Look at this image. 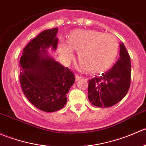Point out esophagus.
Here are the masks:
<instances>
[{
	"mask_svg": "<svg viewBox=\"0 0 146 146\" xmlns=\"http://www.w3.org/2000/svg\"><path fill=\"white\" fill-rule=\"evenodd\" d=\"M75 78H76V81H79V79H82V76H79V75H78V74H75Z\"/></svg>",
	"mask_w": 146,
	"mask_h": 146,
	"instance_id": "1",
	"label": "esophagus"
}]
</instances>
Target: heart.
Returning a JSON list of instances; mask_svg holds the SVG:
<instances>
[{
	"label": "heart",
	"instance_id": "b5f03b06",
	"mask_svg": "<svg viewBox=\"0 0 146 146\" xmlns=\"http://www.w3.org/2000/svg\"><path fill=\"white\" fill-rule=\"evenodd\" d=\"M67 44L60 41L59 50L66 62L77 50L80 67L92 72L104 71L111 67L119 54V44L115 36L94 30H75L70 35Z\"/></svg>",
	"mask_w": 146,
	"mask_h": 146
}]
</instances>
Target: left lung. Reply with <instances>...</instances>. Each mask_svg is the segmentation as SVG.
I'll list each match as a JSON object with an SVG mask.
<instances>
[{"label": "left lung", "mask_w": 146, "mask_h": 146, "mask_svg": "<svg viewBox=\"0 0 146 146\" xmlns=\"http://www.w3.org/2000/svg\"><path fill=\"white\" fill-rule=\"evenodd\" d=\"M131 59L123 43L120 44L119 58L113 67L100 76L89 80L88 98L98 107H110L128 93L131 84Z\"/></svg>", "instance_id": "1"}]
</instances>
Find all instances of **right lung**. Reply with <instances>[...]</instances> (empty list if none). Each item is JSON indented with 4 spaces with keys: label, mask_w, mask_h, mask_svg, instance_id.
<instances>
[{
    "label": "right lung",
    "mask_w": 146,
    "mask_h": 146,
    "mask_svg": "<svg viewBox=\"0 0 146 146\" xmlns=\"http://www.w3.org/2000/svg\"><path fill=\"white\" fill-rule=\"evenodd\" d=\"M57 27L45 30L23 49L20 60V82L25 96L43 111L54 112L67 103L74 75L50 57L47 49H57Z\"/></svg>",
    "instance_id": "add662e5"
}]
</instances>
